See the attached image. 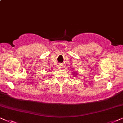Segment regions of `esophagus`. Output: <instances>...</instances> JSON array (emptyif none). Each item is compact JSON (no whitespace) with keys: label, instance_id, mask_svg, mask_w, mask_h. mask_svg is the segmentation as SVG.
<instances>
[{"label":"esophagus","instance_id":"34e87169","mask_svg":"<svg viewBox=\"0 0 123 123\" xmlns=\"http://www.w3.org/2000/svg\"><path fill=\"white\" fill-rule=\"evenodd\" d=\"M62 66H63V65H61V64L58 65V67H59V68H62Z\"/></svg>","mask_w":123,"mask_h":123}]
</instances>
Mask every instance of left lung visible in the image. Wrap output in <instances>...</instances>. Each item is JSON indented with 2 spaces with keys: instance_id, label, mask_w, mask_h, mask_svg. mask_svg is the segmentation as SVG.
<instances>
[{
  "instance_id": "obj_1",
  "label": "left lung",
  "mask_w": 123,
  "mask_h": 123,
  "mask_svg": "<svg viewBox=\"0 0 123 123\" xmlns=\"http://www.w3.org/2000/svg\"><path fill=\"white\" fill-rule=\"evenodd\" d=\"M73 74H75L74 75H75V76H76V75H77V73H76V72H74Z\"/></svg>"
}]
</instances>
